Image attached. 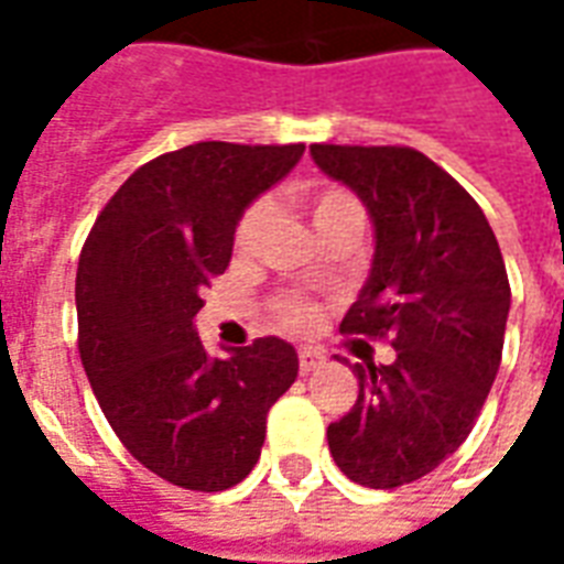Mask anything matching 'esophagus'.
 I'll return each instance as SVG.
<instances>
[{
    "label": "esophagus",
    "instance_id": "1",
    "mask_svg": "<svg viewBox=\"0 0 564 564\" xmlns=\"http://www.w3.org/2000/svg\"><path fill=\"white\" fill-rule=\"evenodd\" d=\"M323 366V356L317 350H299V371L302 375H311V371H317Z\"/></svg>",
    "mask_w": 564,
    "mask_h": 564
}]
</instances>
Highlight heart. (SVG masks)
<instances>
[{"mask_svg":"<svg viewBox=\"0 0 564 564\" xmlns=\"http://www.w3.org/2000/svg\"><path fill=\"white\" fill-rule=\"evenodd\" d=\"M305 205L311 210L314 229H323V226L344 220V217H362L359 202L341 186H311V189H305ZM265 223H269V208L262 202L250 205L235 226V250L253 253L262 241ZM311 319H314V314L305 305H286V311H283V326H290V329H305V326H311Z\"/></svg>","mask_w":564,"mask_h":564,"instance_id":"heart-1","label":"heart"}]
</instances>
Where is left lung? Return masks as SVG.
<instances>
[{"mask_svg": "<svg viewBox=\"0 0 564 564\" xmlns=\"http://www.w3.org/2000/svg\"><path fill=\"white\" fill-rule=\"evenodd\" d=\"M375 226V259L341 332L390 338V366L356 362L359 395L329 453L368 489L435 471L474 429L501 362L510 283L480 205L414 148L311 144Z\"/></svg>", "mask_w": 564, "mask_h": 564, "instance_id": "left-lung-1", "label": "left lung"}]
</instances>
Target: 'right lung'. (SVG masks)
<instances>
[{
  "label": "right lung",
  "instance_id": "right-lung-1",
  "mask_svg": "<svg viewBox=\"0 0 564 564\" xmlns=\"http://www.w3.org/2000/svg\"><path fill=\"white\" fill-rule=\"evenodd\" d=\"M305 144L198 141L162 153L117 189L80 250L78 350L102 414L135 459L198 492L241 484L269 408L299 356L257 338L229 356L198 341L202 290L232 259L235 226L302 160Z\"/></svg>",
  "mask_w": 564,
  "mask_h": 564
}]
</instances>
